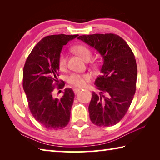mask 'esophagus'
<instances>
[{
    "mask_svg": "<svg viewBox=\"0 0 160 160\" xmlns=\"http://www.w3.org/2000/svg\"><path fill=\"white\" fill-rule=\"evenodd\" d=\"M73 91H74V93L75 94H78V92H79L80 91V89H78V88H75V89H74L73 90Z\"/></svg>",
    "mask_w": 160,
    "mask_h": 160,
    "instance_id": "34e87169",
    "label": "esophagus"
}]
</instances>
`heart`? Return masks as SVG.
Listing matches in <instances>:
<instances>
[{
  "instance_id": "obj_1",
  "label": "heart",
  "mask_w": 160,
  "mask_h": 160,
  "mask_svg": "<svg viewBox=\"0 0 160 160\" xmlns=\"http://www.w3.org/2000/svg\"><path fill=\"white\" fill-rule=\"evenodd\" d=\"M73 51L81 58L85 61L90 60L92 56V51L90 48L85 45H77L73 47ZM58 67L61 70H64L67 66L66 56L63 53H61L58 57ZM90 80V76L88 75H80L77 73H72L68 78V82L69 84L77 87V88H82L85 85L86 82Z\"/></svg>"
}]
</instances>
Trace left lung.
<instances>
[{
  "label": "left lung",
  "instance_id": "left-lung-1",
  "mask_svg": "<svg viewBox=\"0 0 160 160\" xmlns=\"http://www.w3.org/2000/svg\"><path fill=\"white\" fill-rule=\"evenodd\" d=\"M78 39L98 51L103 58L102 75L95 80L99 94L92 93L89 113L97 126L118 123L128 111L136 89L137 64L131 48L115 34L82 35Z\"/></svg>",
  "mask_w": 160,
  "mask_h": 160
}]
</instances>
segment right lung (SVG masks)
Returning <instances> with one entry per match:
<instances>
[{
	"label": "right lung",
	"mask_w": 160,
	"mask_h": 160,
	"mask_svg": "<svg viewBox=\"0 0 160 160\" xmlns=\"http://www.w3.org/2000/svg\"><path fill=\"white\" fill-rule=\"evenodd\" d=\"M78 36L61 34L45 37L34 47L24 66L22 85L29 110L38 122L47 129L63 128L70 121L73 91L66 88L61 99L55 98L53 92L55 85L58 89L65 85L64 82L58 84L57 78L62 48Z\"/></svg>",
	"instance_id": "add662e5"
}]
</instances>
